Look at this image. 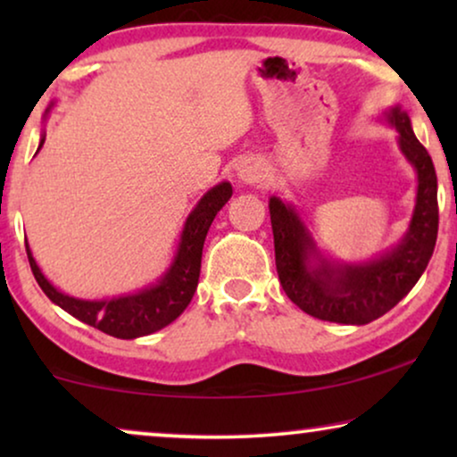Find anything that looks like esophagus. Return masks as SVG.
<instances>
[{
  "mask_svg": "<svg viewBox=\"0 0 457 457\" xmlns=\"http://www.w3.org/2000/svg\"><path fill=\"white\" fill-rule=\"evenodd\" d=\"M237 177L243 185H253V183H260L262 179H264V164H262L260 160H245L239 168V172H237Z\"/></svg>",
  "mask_w": 457,
  "mask_h": 457,
  "instance_id": "obj_1",
  "label": "esophagus"
}]
</instances>
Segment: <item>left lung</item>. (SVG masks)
Masks as SVG:
<instances>
[{
    "label": "left lung",
    "mask_w": 457,
    "mask_h": 457,
    "mask_svg": "<svg viewBox=\"0 0 457 457\" xmlns=\"http://www.w3.org/2000/svg\"><path fill=\"white\" fill-rule=\"evenodd\" d=\"M399 133V149L418 174L410 228L395 247L361 264L327 260L316 247L295 208L270 197V222L278 280L287 297L318 320L368 324L386 314L418 283L435 252L439 230L433 160L411 130L402 108L385 112Z\"/></svg>",
    "instance_id": "8db88e82"
}]
</instances>
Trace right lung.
Returning <instances> with one entry per match:
<instances>
[{
    "label": "right lung",
    "mask_w": 457,
    "mask_h": 457,
    "mask_svg": "<svg viewBox=\"0 0 457 457\" xmlns=\"http://www.w3.org/2000/svg\"><path fill=\"white\" fill-rule=\"evenodd\" d=\"M46 141L41 137L39 149ZM37 149V152H39ZM233 195V187L224 183L212 187L205 195L199 199L195 208L187 218L180 243L174 255L170 268L155 285L145 289L130 293V295L112 297V299H77L55 289L49 280L43 277L41 268L30 253L27 243V255L30 270H33L37 283L43 293L52 299L55 305L66 310L77 320L99 328L102 333L116 337V339H137V337L152 335L155 330L168 327L183 314L187 305L191 303L193 293L197 289L199 270H202V252L204 241L208 235L210 224L214 220L222 205Z\"/></svg>",
    "instance_id": "1"
}]
</instances>
